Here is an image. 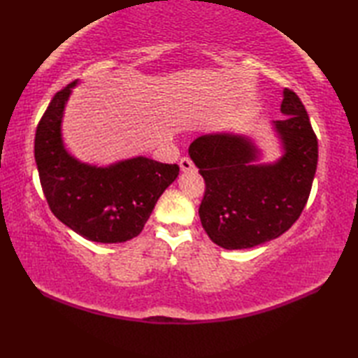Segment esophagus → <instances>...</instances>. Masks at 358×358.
I'll return each mask as SVG.
<instances>
[{"label": "esophagus", "mask_w": 358, "mask_h": 358, "mask_svg": "<svg viewBox=\"0 0 358 358\" xmlns=\"http://www.w3.org/2000/svg\"><path fill=\"white\" fill-rule=\"evenodd\" d=\"M180 167L181 171L183 172H187V171H194L195 166H194V162L189 157H183L180 159Z\"/></svg>", "instance_id": "obj_1"}]
</instances>
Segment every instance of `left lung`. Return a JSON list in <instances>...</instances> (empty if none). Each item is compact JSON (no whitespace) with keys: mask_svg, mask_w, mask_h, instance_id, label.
Listing matches in <instances>:
<instances>
[{"mask_svg":"<svg viewBox=\"0 0 358 358\" xmlns=\"http://www.w3.org/2000/svg\"><path fill=\"white\" fill-rule=\"evenodd\" d=\"M273 121L285 154L273 164H254L258 150L240 135H203L189 155L204 178L199 214L204 231L224 249H249L280 237L305 209L318 162V141L308 112L285 89Z\"/></svg>","mask_w":358,"mask_h":358,"instance_id":"1","label":"left lung"}]
</instances>
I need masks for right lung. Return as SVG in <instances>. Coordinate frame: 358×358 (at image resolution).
I'll list each match as a JSON object with an SVG mask.
<instances>
[{"label": "right lung", "mask_w": 358, "mask_h": 358, "mask_svg": "<svg viewBox=\"0 0 358 358\" xmlns=\"http://www.w3.org/2000/svg\"><path fill=\"white\" fill-rule=\"evenodd\" d=\"M75 83L53 95L36 126L35 162L43 194L52 214L83 238L124 243L143 231L180 167L146 157L96 167L67 154L62 118Z\"/></svg>", "instance_id": "1"}]
</instances>
